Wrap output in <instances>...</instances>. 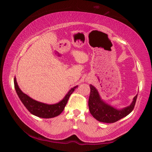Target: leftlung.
<instances>
[{
    "label": "left lung",
    "instance_id": "8db88e82",
    "mask_svg": "<svg viewBox=\"0 0 152 152\" xmlns=\"http://www.w3.org/2000/svg\"><path fill=\"white\" fill-rule=\"evenodd\" d=\"M91 94L88 99L89 110L92 117L100 122L111 123L117 121L128 115L134 109L137 94L134 97L132 104L121 110H117L105 104L99 96L96 89L90 85Z\"/></svg>",
    "mask_w": 152,
    "mask_h": 152
}]
</instances>
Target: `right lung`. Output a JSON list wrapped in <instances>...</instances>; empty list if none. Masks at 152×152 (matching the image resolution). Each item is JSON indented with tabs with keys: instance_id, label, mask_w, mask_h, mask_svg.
Masks as SVG:
<instances>
[{
	"instance_id": "1",
	"label": "right lung",
	"mask_w": 152,
	"mask_h": 152,
	"mask_svg": "<svg viewBox=\"0 0 152 152\" xmlns=\"http://www.w3.org/2000/svg\"><path fill=\"white\" fill-rule=\"evenodd\" d=\"M14 84L15 88L16 90L17 94L19 96V99L26 109L31 113V114L35 115V116L39 117L41 118H52L56 116H58L61 114V112L64 109V107L68 102L72 93L74 91L75 88H76L78 86L72 88L68 93L66 95L62 101L55 104H47L42 103V102L36 101L35 100L32 99L31 98L28 96L27 94H24L18 86L17 82L16 81V78H14Z\"/></svg>"
}]
</instances>
